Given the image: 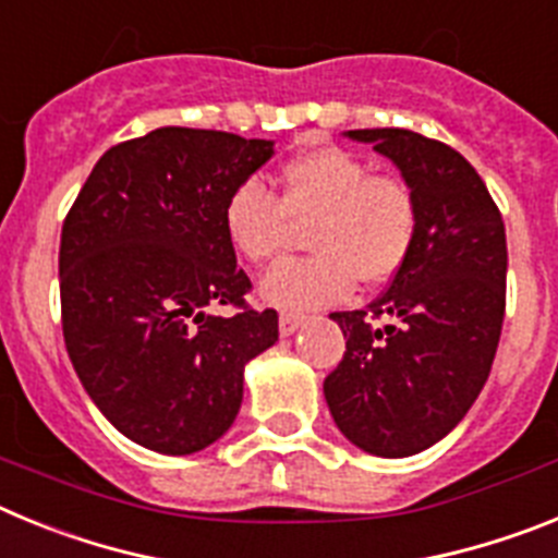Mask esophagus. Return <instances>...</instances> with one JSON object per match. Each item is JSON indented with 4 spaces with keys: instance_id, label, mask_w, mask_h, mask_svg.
<instances>
[{
    "instance_id": "esophagus-1",
    "label": "esophagus",
    "mask_w": 558,
    "mask_h": 558,
    "mask_svg": "<svg viewBox=\"0 0 558 558\" xmlns=\"http://www.w3.org/2000/svg\"><path fill=\"white\" fill-rule=\"evenodd\" d=\"M302 324H304L302 315H293V313L279 315V332H282V335H293L295 329L302 327Z\"/></svg>"
}]
</instances>
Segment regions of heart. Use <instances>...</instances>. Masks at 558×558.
<instances>
[{
    "label": "heart",
    "instance_id": "heart-1",
    "mask_svg": "<svg viewBox=\"0 0 558 558\" xmlns=\"http://www.w3.org/2000/svg\"><path fill=\"white\" fill-rule=\"evenodd\" d=\"M223 226L236 254L254 265L276 263L307 229V259H293L263 279V299L290 313L340 302L354 282L383 284L402 270L418 234L411 184L338 145H315L282 170V192L248 179L229 195Z\"/></svg>",
    "mask_w": 558,
    "mask_h": 558
}]
</instances>
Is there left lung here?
<instances>
[{"mask_svg": "<svg viewBox=\"0 0 558 558\" xmlns=\"http://www.w3.org/2000/svg\"><path fill=\"white\" fill-rule=\"evenodd\" d=\"M349 136L402 170L418 234L366 310L329 315L347 352L324 397L352 445L405 458L445 438L489 379L506 315V226L475 167L445 142L402 128Z\"/></svg>", "mask_w": 558, "mask_h": 558, "instance_id": "left-lung-1", "label": "left lung"}]
</instances>
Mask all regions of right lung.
<instances>
[{
  "mask_svg": "<svg viewBox=\"0 0 558 558\" xmlns=\"http://www.w3.org/2000/svg\"><path fill=\"white\" fill-rule=\"evenodd\" d=\"M274 142L159 128L102 153L61 231V324L83 388L122 436L165 456L218 441L243 368L279 340L254 310L223 226L234 186ZM231 306L211 316L209 306Z\"/></svg>",
  "mask_w": 558,
  "mask_h": 558,
  "instance_id": "add662e5",
  "label": "right lung"
}]
</instances>
